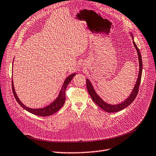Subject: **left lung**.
I'll return each mask as SVG.
<instances>
[{
	"label": "left lung",
	"mask_w": 156,
	"mask_h": 156,
	"mask_svg": "<svg viewBox=\"0 0 156 156\" xmlns=\"http://www.w3.org/2000/svg\"><path fill=\"white\" fill-rule=\"evenodd\" d=\"M133 39V34L131 35ZM133 44L136 49V51L138 53V61H139V73H138V77L137 78V81L136 82V84L134 86V89L132 91L130 96L125 101H123L121 103H119V104L117 105H111L109 104V103H105L104 101L101 99V98L99 96V95L95 92V91L94 90V88L93 86L91 85V82L88 79H86V86H87V91L91 96L92 100L96 103V104L101 108L104 110L107 113H115V112H118V111H121L124 109L127 106H129L130 105L133 101L134 100L136 97L138 93V89H139V86H140V83L141 81V77H142V57H141V54L140 52V50L138 48L137 45H136V43L134 41H133Z\"/></svg>",
	"instance_id": "1"
}]
</instances>
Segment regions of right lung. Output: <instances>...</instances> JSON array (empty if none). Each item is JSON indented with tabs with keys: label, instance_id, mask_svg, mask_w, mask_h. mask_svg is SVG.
Here are the masks:
<instances>
[{
	"label": "right lung",
	"instance_id": "1",
	"mask_svg": "<svg viewBox=\"0 0 156 156\" xmlns=\"http://www.w3.org/2000/svg\"><path fill=\"white\" fill-rule=\"evenodd\" d=\"M75 75H76V73H73L70 74V76H69L66 78L65 82H64L63 85L61 87V90L60 91L59 94L58 95V97L57 98V99H56L53 103H51L50 105L43 107V108L31 109V108H30V107H26L25 105H23L17 96L15 90H14L13 81L12 80V91L14 95V98L16 99V101L19 103L20 105L22 108L28 111V112L35 115H38V116H42V117L50 116V115L54 114L56 112H57V111L63 106L64 103L65 102V99H66V96H65L66 89L68 85H69V83L72 80H73V77Z\"/></svg>",
	"mask_w": 156,
	"mask_h": 156
}]
</instances>
